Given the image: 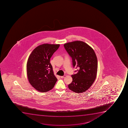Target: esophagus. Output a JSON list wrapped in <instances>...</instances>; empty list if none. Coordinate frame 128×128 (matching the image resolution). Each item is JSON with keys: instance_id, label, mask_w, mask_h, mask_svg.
Here are the masks:
<instances>
[{"instance_id": "1", "label": "esophagus", "mask_w": 128, "mask_h": 128, "mask_svg": "<svg viewBox=\"0 0 128 128\" xmlns=\"http://www.w3.org/2000/svg\"><path fill=\"white\" fill-rule=\"evenodd\" d=\"M66 75H64L63 76H60V78H64L66 77Z\"/></svg>"}]
</instances>
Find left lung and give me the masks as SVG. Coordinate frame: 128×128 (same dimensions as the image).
Listing matches in <instances>:
<instances>
[{"label": "left lung", "instance_id": "8db88e82", "mask_svg": "<svg viewBox=\"0 0 128 128\" xmlns=\"http://www.w3.org/2000/svg\"><path fill=\"white\" fill-rule=\"evenodd\" d=\"M64 46L72 59L74 67L78 68L77 73L71 76L72 81L68 88L77 93L85 92L96 78L98 61L96 53L91 47L81 41L68 42Z\"/></svg>", "mask_w": 128, "mask_h": 128}]
</instances>
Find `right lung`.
Instances as JSON below:
<instances>
[{
  "instance_id": "obj_1",
  "label": "right lung",
  "mask_w": 128,
  "mask_h": 128,
  "mask_svg": "<svg viewBox=\"0 0 128 128\" xmlns=\"http://www.w3.org/2000/svg\"><path fill=\"white\" fill-rule=\"evenodd\" d=\"M59 46V44H41L34 49L29 57L27 63L28 80L33 87L40 92L52 89L58 80L50 62Z\"/></svg>"
}]
</instances>
